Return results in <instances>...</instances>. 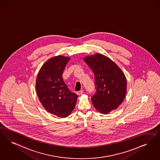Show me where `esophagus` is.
Here are the masks:
<instances>
[{
    "label": "esophagus",
    "instance_id": "1",
    "mask_svg": "<svg viewBox=\"0 0 160 160\" xmlns=\"http://www.w3.org/2000/svg\"><path fill=\"white\" fill-rule=\"evenodd\" d=\"M83 90H80V91H78V92H77V95H82V93H83Z\"/></svg>",
    "mask_w": 160,
    "mask_h": 160
}]
</instances>
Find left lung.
<instances>
[{
    "instance_id": "1",
    "label": "left lung",
    "mask_w": 160,
    "mask_h": 160,
    "mask_svg": "<svg viewBox=\"0 0 160 160\" xmlns=\"http://www.w3.org/2000/svg\"><path fill=\"white\" fill-rule=\"evenodd\" d=\"M95 75L96 91L91 100L101 113L107 114L122 102L127 90L126 78L118 66L100 53L84 58Z\"/></svg>"
}]
</instances>
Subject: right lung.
<instances>
[{"label":"right lung","mask_w":160,"mask_h":160,"mask_svg":"<svg viewBox=\"0 0 160 160\" xmlns=\"http://www.w3.org/2000/svg\"><path fill=\"white\" fill-rule=\"evenodd\" d=\"M70 58L58 55L48 60L38 71L36 89L45 109L53 115L65 118L74 109L78 95L68 89L62 74Z\"/></svg>","instance_id":"add662e5"}]
</instances>
